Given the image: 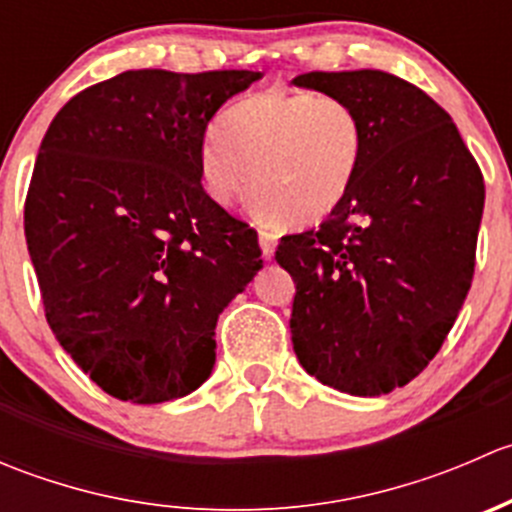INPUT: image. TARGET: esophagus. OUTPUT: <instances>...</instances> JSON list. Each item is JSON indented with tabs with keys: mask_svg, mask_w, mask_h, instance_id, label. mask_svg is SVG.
<instances>
[{
	"mask_svg": "<svg viewBox=\"0 0 512 512\" xmlns=\"http://www.w3.org/2000/svg\"><path fill=\"white\" fill-rule=\"evenodd\" d=\"M260 247H262V257H265V260H272V257H275V247H277L275 232L260 230Z\"/></svg>",
	"mask_w": 512,
	"mask_h": 512,
	"instance_id": "34e87169",
	"label": "esophagus"
}]
</instances>
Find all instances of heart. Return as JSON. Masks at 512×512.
Listing matches in <instances>:
<instances>
[{"label":"heart","mask_w":512,"mask_h":512,"mask_svg":"<svg viewBox=\"0 0 512 512\" xmlns=\"http://www.w3.org/2000/svg\"><path fill=\"white\" fill-rule=\"evenodd\" d=\"M364 156L352 103L309 91H260L225 108L200 146L205 195L230 208L252 190L262 220L302 227L344 200Z\"/></svg>","instance_id":"1"}]
</instances>
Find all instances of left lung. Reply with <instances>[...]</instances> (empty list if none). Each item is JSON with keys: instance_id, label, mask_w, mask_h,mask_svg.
I'll list each match as a JSON object with an SVG mask.
<instances>
[{"instance_id": "1", "label": "left lung", "mask_w": 512, "mask_h": 512, "mask_svg": "<svg viewBox=\"0 0 512 512\" xmlns=\"http://www.w3.org/2000/svg\"><path fill=\"white\" fill-rule=\"evenodd\" d=\"M292 84L344 98L364 126L342 203L275 252L297 285L294 354L332 389L389 394L426 369L466 302L483 173L451 116L399 76L309 71Z\"/></svg>"}]
</instances>
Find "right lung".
Masks as SVG:
<instances>
[{
	"label": "right lung",
	"mask_w": 512,
	"mask_h": 512,
	"mask_svg": "<svg viewBox=\"0 0 512 512\" xmlns=\"http://www.w3.org/2000/svg\"><path fill=\"white\" fill-rule=\"evenodd\" d=\"M260 71H123L76 94L36 156L24 235L61 347L106 394L163 404L215 364V324L262 267L205 195L210 118Z\"/></svg>",
	"instance_id": "obj_1"
}]
</instances>
